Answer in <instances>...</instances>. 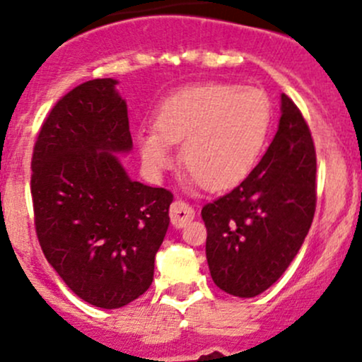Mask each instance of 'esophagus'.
<instances>
[{"instance_id": "1", "label": "esophagus", "mask_w": 362, "mask_h": 362, "mask_svg": "<svg viewBox=\"0 0 362 362\" xmlns=\"http://www.w3.org/2000/svg\"><path fill=\"white\" fill-rule=\"evenodd\" d=\"M194 216H196V211L192 209V206L180 199L173 201L172 208H170V218H172V225L175 228L185 226L190 220H194Z\"/></svg>"}]
</instances>
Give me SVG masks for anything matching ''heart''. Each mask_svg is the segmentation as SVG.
Listing matches in <instances>:
<instances>
[{
  "label": "heart",
  "instance_id": "obj_1",
  "mask_svg": "<svg viewBox=\"0 0 362 362\" xmlns=\"http://www.w3.org/2000/svg\"><path fill=\"white\" fill-rule=\"evenodd\" d=\"M272 103L254 86L202 84L166 99L154 129H141L136 144L146 170L160 177L175 163L172 146L182 144V163L209 190L237 185L256 165L268 137Z\"/></svg>",
  "mask_w": 362,
  "mask_h": 362
}]
</instances>
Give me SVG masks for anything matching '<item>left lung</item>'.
I'll return each instance as SVG.
<instances>
[{"instance_id": "8db88e82", "label": "left lung", "mask_w": 362, "mask_h": 362, "mask_svg": "<svg viewBox=\"0 0 362 362\" xmlns=\"http://www.w3.org/2000/svg\"><path fill=\"white\" fill-rule=\"evenodd\" d=\"M280 122L256 168L202 208L206 259L216 287L256 297L284 275L303 247L316 209V153L308 123L281 94Z\"/></svg>"}]
</instances>
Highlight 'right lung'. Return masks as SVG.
<instances>
[{"mask_svg": "<svg viewBox=\"0 0 362 362\" xmlns=\"http://www.w3.org/2000/svg\"><path fill=\"white\" fill-rule=\"evenodd\" d=\"M115 78H94L63 96L46 118L33 156L35 232L66 287L103 309L123 308L149 288L170 225V190L132 180L127 103Z\"/></svg>", "mask_w": 362, "mask_h": 362, "instance_id": "right-lung-1", "label": "right lung"}]
</instances>
